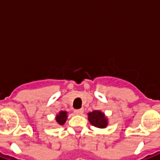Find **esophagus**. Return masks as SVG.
<instances>
[{
	"label": "esophagus",
	"instance_id": "obj_1",
	"mask_svg": "<svg viewBox=\"0 0 160 160\" xmlns=\"http://www.w3.org/2000/svg\"><path fill=\"white\" fill-rule=\"evenodd\" d=\"M84 113L83 109H78V110H74V114L76 115H82Z\"/></svg>",
	"mask_w": 160,
	"mask_h": 160
}]
</instances>
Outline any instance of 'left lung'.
I'll return each mask as SVG.
<instances>
[{
    "instance_id": "8db88e82",
    "label": "left lung",
    "mask_w": 160,
    "mask_h": 160,
    "mask_svg": "<svg viewBox=\"0 0 160 160\" xmlns=\"http://www.w3.org/2000/svg\"><path fill=\"white\" fill-rule=\"evenodd\" d=\"M88 120L92 125L98 128H105L108 126V118L101 111H93L88 113Z\"/></svg>"
}]
</instances>
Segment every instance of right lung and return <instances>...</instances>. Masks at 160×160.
<instances>
[{
  "instance_id": "add662e5",
  "label": "right lung",
  "mask_w": 160,
  "mask_h": 160,
  "mask_svg": "<svg viewBox=\"0 0 160 160\" xmlns=\"http://www.w3.org/2000/svg\"><path fill=\"white\" fill-rule=\"evenodd\" d=\"M67 119H68V112L65 111H59L56 116V122L57 125H62L66 122Z\"/></svg>"
}]
</instances>
